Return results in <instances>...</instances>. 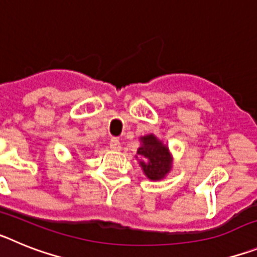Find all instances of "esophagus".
Masks as SVG:
<instances>
[{"instance_id":"esophagus-1","label":"esophagus","mask_w":257,"mask_h":257,"mask_svg":"<svg viewBox=\"0 0 257 257\" xmlns=\"http://www.w3.org/2000/svg\"><path fill=\"white\" fill-rule=\"evenodd\" d=\"M109 147H110V149L112 151H121V143H119V140L117 139V138H113V139H110V142H109Z\"/></svg>"}]
</instances>
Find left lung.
I'll return each mask as SVG.
<instances>
[{"mask_svg":"<svg viewBox=\"0 0 257 257\" xmlns=\"http://www.w3.org/2000/svg\"><path fill=\"white\" fill-rule=\"evenodd\" d=\"M142 147L138 149L139 165L147 178L151 180H161L169 174L172 167V157L169 147L158 140L153 134L140 138Z\"/></svg>","mask_w":257,"mask_h":257,"instance_id":"obj_1","label":"left lung"}]
</instances>
